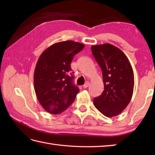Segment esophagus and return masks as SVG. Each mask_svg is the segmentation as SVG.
I'll list each match as a JSON object with an SVG mask.
<instances>
[{"mask_svg": "<svg viewBox=\"0 0 155 155\" xmlns=\"http://www.w3.org/2000/svg\"><path fill=\"white\" fill-rule=\"evenodd\" d=\"M90 86V83H89V82H86V83H85V84H84V88H87V87H89Z\"/></svg>", "mask_w": 155, "mask_h": 155, "instance_id": "esophagus-1", "label": "esophagus"}]
</instances>
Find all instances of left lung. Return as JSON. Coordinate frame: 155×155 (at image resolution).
<instances>
[{
    "label": "left lung",
    "mask_w": 155,
    "mask_h": 155,
    "mask_svg": "<svg viewBox=\"0 0 155 155\" xmlns=\"http://www.w3.org/2000/svg\"><path fill=\"white\" fill-rule=\"evenodd\" d=\"M91 51L101 68L104 83L103 93L94 98V105L105 117H115L132 98L134 84L132 67L124 52L113 45H93Z\"/></svg>",
    "instance_id": "8db88e82"
}]
</instances>
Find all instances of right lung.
Returning <instances> with one entry per match:
<instances>
[{
    "instance_id": "obj_1",
    "label": "right lung",
    "mask_w": 155,
    "mask_h": 155,
    "mask_svg": "<svg viewBox=\"0 0 155 155\" xmlns=\"http://www.w3.org/2000/svg\"><path fill=\"white\" fill-rule=\"evenodd\" d=\"M84 45L67 41L47 48L39 57L34 73L35 91L39 103L49 113H62L79 92L73 83L71 63Z\"/></svg>"
}]
</instances>
